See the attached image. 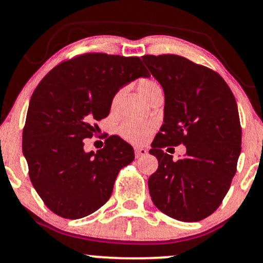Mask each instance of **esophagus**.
<instances>
[{
	"mask_svg": "<svg viewBox=\"0 0 263 263\" xmlns=\"http://www.w3.org/2000/svg\"><path fill=\"white\" fill-rule=\"evenodd\" d=\"M148 155V151L146 148H143V147H137V148H135V156L136 158H140V157H144Z\"/></svg>",
	"mask_w": 263,
	"mask_h": 263,
	"instance_id": "obj_1",
	"label": "esophagus"
}]
</instances>
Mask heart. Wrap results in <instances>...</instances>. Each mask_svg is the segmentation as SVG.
<instances>
[{
  "label": "heart",
  "instance_id": "1",
  "mask_svg": "<svg viewBox=\"0 0 263 263\" xmlns=\"http://www.w3.org/2000/svg\"><path fill=\"white\" fill-rule=\"evenodd\" d=\"M158 89H161V87L153 80L142 81L140 86H138V90H140L141 95L144 99L148 98L151 93ZM155 128L156 125L153 122H140L127 120V121L121 123L119 132L122 136V138H125L126 141L132 142V143H143L152 135Z\"/></svg>",
  "mask_w": 263,
  "mask_h": 263
}]
</instances>
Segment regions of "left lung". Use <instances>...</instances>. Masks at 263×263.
<instances>
[{
  "label": "left lung",
  "mask_w": 263,
  "mask_h": 263,
  "mask_svg": "<svg viewBox=\"0 0 263 263\" xmlns=\"http://www.w3.org/2000/svg\"><path fill=\"white\" fill-rule=\"evenodd\" d=\"M142 62L164 91L163 125L149 151L158 159L148 179L151 198L171 218L199 221L218 209L236 173V100L218 73L183 57L144 55ZM182 143L187 153L178 161L161 149Z\"/></svg>",
  "instance_id": "8db88e82"
}]
</instances>
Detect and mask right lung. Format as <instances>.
<instances>
[{
  "instance_id": "add662e5",
  "label": "right lung",
  "mask_w": 263,
  "mask_h": 263,
  "mask_svg": "<svg viewBox=\"0 0 263 263\" xmlns=\"http://www.w3.org/2000/svg\"><path fill=\"white\" fill-rule=\"evenodd\" d=\"M149 74L138 57L87 53L57 65L29 101L22 149L38 195L57 215L80 219L110 199L134 148L110 136L98 152H86L93 121L105 119L123 86Z\"/></svg>"
}]
</instances>
